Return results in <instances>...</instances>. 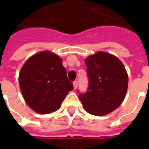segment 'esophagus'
<instances>
[{
    "instance_id": "esophagus-1",
    "label": "esophagus",
    "mask_w": 149,
    "mask_h": 149,
    "mask_svg": "<svg viewBox=\"0 0 149 149\" xmlns=\"http://www.w3.org/2000/svg\"><path fill=\"white\" fill-rule=\"evenodd\" d=\"M73 85H74V89H77V86H78L77 81H74V82L73 83Z\"/></svg>"
}]
</instances>
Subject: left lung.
Returning <instances> with one entry per match:
<instances>
[{
    "label": "left lung",
    "instance_id": "1",
    "mask_svg": "<svg viewBox=\"0 0 149 149\" xmlns=\"http://www.w3.org/2000/svg\"><path fill=\"white\" fill-rule=\"evenodd\" d=\"M89 86L79 98L90 114L106 115L122 104L128 89V74L123 63L113 54L99 51L84 60Z\"/></svg>",
    "mask_w": 149,
    "mask_h": 149
}]
</instances>
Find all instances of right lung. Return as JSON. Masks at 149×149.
<instances>
[{"label":"right lung","instance_id":"obj_1","mask_svg":"<svg viewBox=\"0 0 149 149\" xmlns=\"http://www.w3.org/2000/svg\"><path fill=\"white\" fill-rule=\"evenodd\" d=\"M19 84L26 104L41 114L57 110L73 89L61 58L49 51H41L26 60L20 70Z\"/></svg>","mask_w":149,"mask_h":149}]
</instances>
